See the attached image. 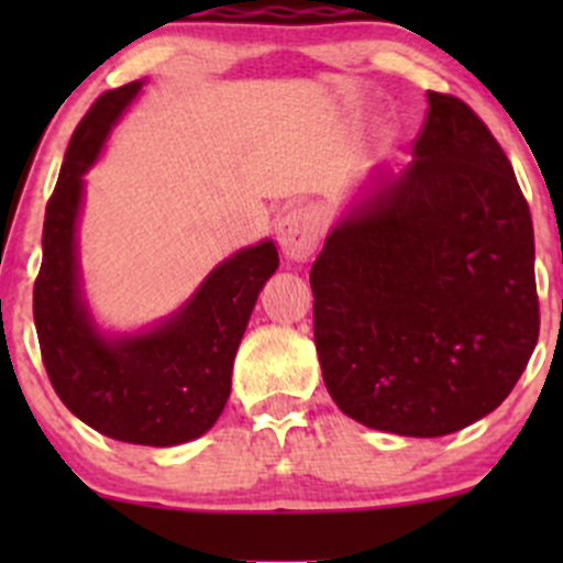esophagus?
<instances>
[{
    "mask_svg": "<svg viewBox=\"0 0 563 563\" xmlns=\"http://www.w3.org/2000/svg\"><path fill=\"white\" fill-rule=\"evenodd\" d=\"M277 245L286 258L308 261L316 253L321 236V218L313 207H297L277 220Z\"/></svg>",
    "mask_w": 563,
    "mask_h": 563,
    "instance_id": "obj_1",
    "label": "esophagus"
}]
</instances>
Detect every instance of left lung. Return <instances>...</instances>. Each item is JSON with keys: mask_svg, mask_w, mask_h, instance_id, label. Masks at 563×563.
Wrapping results in <instances>:
<instances>
[{"mask_svg": "<svg viewBox=\"0 0 563 563\" xmlns=\"http://www.w3.org/2000/svg\"><path fill=\"white\" fill-rule=\"evenodd\" d=\"M402 172L376 168L310 269L323 384L345 417L435 439L496 411L539 338L533 225L512 163L452 95Z\"/></svg>", "mask_w": 563, "mask_h": 563, "instance_id": "8db88e82", "label": "left lung"}]
</instances>
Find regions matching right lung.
<instances>
[{
    "label": "right lung",
    "mask_w": 563,
    "mask_h": 563,
    "mask_svg": "<svg viewBox=\"0 0 563 563\" xmlns=\"http://www.w3.org/2000/svg\"><path fill=\"white\" fill-rule=\"evenodd\" d=\"M141 87L106 92L73 133L45 207L35 327L51 387L81 422L128 444L174 446L203 435L223 413L236 349L280 258L272 240L236 250L166 321L133 334L100 332L78 266L84 174Z\"/></svg>",
    "instance_id": "obj_1"
}]
</instances>
